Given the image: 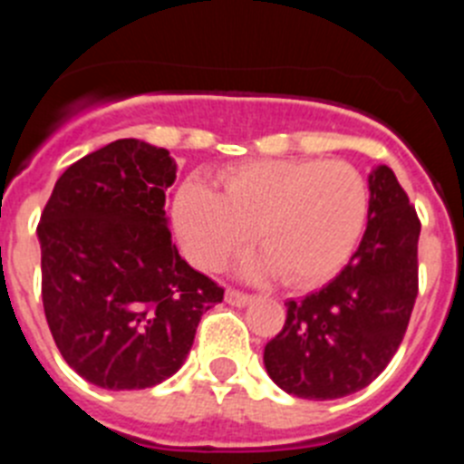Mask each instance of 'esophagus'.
<instances>
[{"label": "esophagus", "instance_id": "34e87169", "mask_svg": "<svg viewBox=\"0 0 464 464\" xmlns=\"http://www.w3.org/2000/svg\"><path fill=\"white\" fill-rule=\"evenodd\" d=\"M225 302L232 306H246V304H251L253 297L251 295H246V293H239V290L235 288H229L227 293H225Z\"/></svg>", "mask_w": 464, "mask_h": 464}]
</instances>
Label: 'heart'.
Returning <instances> with one entry per match:
<instances>
[{
  "mask_svg": "<svg viewBox=\"0 0 464 464\" xmlns=\"http://www.w3.org/2000/svg\"><path fill=\"white\" fill-rule=\"evenodd\" d=\"M223 192L188 181L174 197V225L199 269H218L256 239L265 251L239 262L248 278L311 288L351 257L370 211L358 169L323 160H251L220 174Z\"/></svg>",
  "mask_w": 464,
  "mask_h": 464,
  "instance_id": "b5f03b06",
  "label": "heart"
}]
</instances>
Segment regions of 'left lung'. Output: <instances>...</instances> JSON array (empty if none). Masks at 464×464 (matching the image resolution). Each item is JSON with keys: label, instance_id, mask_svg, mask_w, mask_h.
I'll return each mask as SVG.
<instances>
[{"label": "left lung", "instance_id": "obj_1", "mask_svg": "<svg viewBox=\"0 0 464 464\" xmlns=\"http://www.w3.org/2000/svg\"><path fill=\"white\" fill-rule=\"evenodd\" d=\"M370 211L358 251L321 290L288 299L285 325L265 346L274 383L302 400H339L388 367L418 295V223L391 167L367 176Z\"/></svg>", "mask_w": 464, "mask_h": 464}]
</instances>
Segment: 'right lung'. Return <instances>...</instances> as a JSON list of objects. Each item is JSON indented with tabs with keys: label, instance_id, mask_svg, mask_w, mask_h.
<instances>
[{
	"label": "right lung",
	"instance_id": "1",
	"mask_svg": "<svg viewBox=\"0 0 464 464\" xmlns=\"http://www.w3.org/2000/svg\"><path fill=\"white\" fill-rule=\"evenodd\" d=\"M167 149L118 139L57 179L36 227L41 297L57 348L106 391H141L181 370L223 288L171 244Z\"/></svg>",
	"mask_w": 464,
	"mask_h": 464
}]
</instances>
